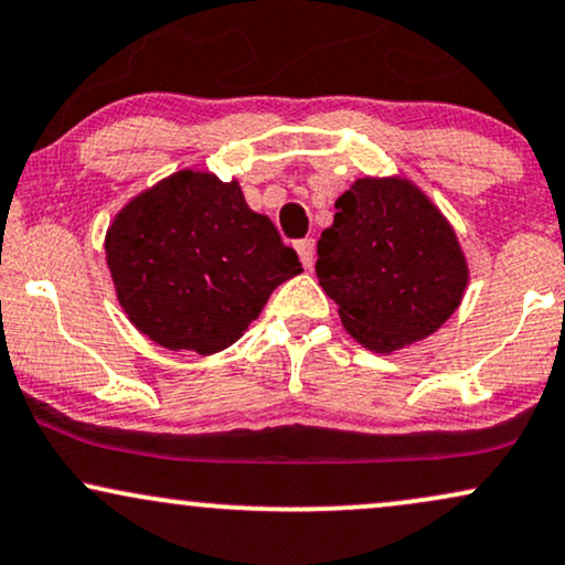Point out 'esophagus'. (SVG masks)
<instances>
[{"instance_id":"1","label":"esophagus","mask_w":565,"mask_h":565,"mask_svg":"<svg viewBox=\"0 0 565 565\" xmlns=\"http://www.w3.org/2000/svg\"><path fill=\"white\" fill-rule=\"evenodd\" d=\"M297 255H300V260L305 268H312V255H316V242L312 239H300L295 244Z\"/></svg>"}]
</instances>
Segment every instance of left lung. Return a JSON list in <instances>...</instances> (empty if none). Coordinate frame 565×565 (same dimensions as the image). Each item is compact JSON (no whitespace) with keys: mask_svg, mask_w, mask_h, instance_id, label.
I'll return each instance as SVG.
<instances>
[{"mask_svg":"<svg viewBox=\"0 0 565 565\" xmlns=\"http://www.w3.org/2000/svg\"><path fill=\"white\" fill-rule=\"evenodd\" d=\"M316 276L369 350L426 339L452 316L468 265L445 215L405 179H360L318 239Z\"/></svg>","mask_w":565,"mask_h":565,"instance_id":"obj_1","label":"left lung"}]
</instances>
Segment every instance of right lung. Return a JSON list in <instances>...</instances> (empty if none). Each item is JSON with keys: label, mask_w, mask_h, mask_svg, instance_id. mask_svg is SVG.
Instances as JSON below:
<instances>
[{"label": "right lung", "mask_w": 565, "mask_h": 565, "mask_svg": "<svg viewBox=\"0 0 565 565\" xmlns=\"http://www.w3.org/2000/svg\"><path fill=\"white\" fill-rule=\"evenodd\" d=\"M115 291L141 334L213 355L260 316L270 291L302 274L268 215L236 181L179 171L134 196L105 239Z\"/></svg>", "instance_id": "right-lung-1"}]
</instances>
